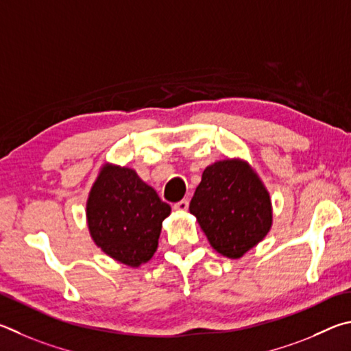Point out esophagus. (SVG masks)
I'll return each instance as SVG.
<instances>
[{
	"instance_id": "1",
	"label": "esophagus",
	"mask_w": 351,
	"mask_h": 351,
	"mask_svg": "<svg viewBox=\"0 0 351 351\" xmlns=\"http://www.w3.org/2000/svg\"><path fill=\"white\" fill-rule=\"evenodd\" d=\"M188 206H189V202L186 199H183L180 202H177V204H174V206L172 208H174L176 211H186Z\"/></svg>"
}]
</instances>
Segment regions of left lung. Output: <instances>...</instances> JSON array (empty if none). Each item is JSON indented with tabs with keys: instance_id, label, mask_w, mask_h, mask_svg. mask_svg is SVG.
<instances>
[{
	"instance_id": "8db88e82",
	"label": "left lung",
	"mask_w": 351,
	"mask_h": 351,
	"mask_svg": "<svg viewBox=\"0 0 351 351\" xmlns=\"http://www.w3.org/2000/svg\"><path fill=\"white\" fill-rule=\"evenodd\" d=\"M189 211L217 253L239 259L271 228L269 194L241 160H223L204 171Z\"/></svg>"
}]
</instances>
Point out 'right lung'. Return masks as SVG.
Wrapping results in <instances>:
<instances>
[{
	"instance_id": "obj_1",
	"label": "right lung",
	"mask_w": 351,
	"mask_h": 351,
	"mask_svg": "<svg viewBox=\"0 0 351 351\" xmlns=\"http://www.w3.org/2000/svg\"><path fill=\"white\" fill-rule=\"evenodd\" d=\"M86 210L97 247L125 265L140 267L156 253L171 206L135 171L106 165L90 189Z\"/></svg>"
}]
</instances>
